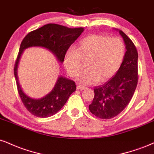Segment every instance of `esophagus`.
Masks as SVG:
<instances>
[{"label":"esophagus","instance_id":"1","mask_svg":"<svg viewBox=\"0 0 154 154\" xmlns=\"http://www.w3.org/2000/svg\"><path fill=\"white\" fill-rule=\"evenodd\" d=\"M77 88L78 90H80V91H82V90L86 89V87H85V86H82V85H77Z\"/></svg>","mask_w":154,"mask_h":154}]
</instances>
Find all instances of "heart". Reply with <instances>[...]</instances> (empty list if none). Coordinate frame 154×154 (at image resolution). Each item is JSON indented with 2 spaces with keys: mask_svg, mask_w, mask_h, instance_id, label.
Masks as SVG:
<instances>
[{
  "mask_svg": "<svg viewBox=\"0 0 154 154\" xmlns=\"http://www.w3.org/2000/svg\"><path fill=\"white\" fill-rule=\"evenodd\" d=\"M125 53V45L119 37L91 35L81 40L75 48L66 51L63 65L67 73L76 77L84 66L82 60L88 59V69L80 74L79 81L83 84H92L115 75L123 62Z\"/></svg>",
  "mask_w": 154,
  "mask_h": 154,
  "instance_id": "obj_1",
  "label": "heart"
}]
</instances>
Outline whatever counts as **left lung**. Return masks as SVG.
Returning a JSON list of instances; mask_svg holds the SVG:
<instances>
[{"label":"left lung","mask_w":154,"mask_h":154,"mask_svg":"<svg viewBox=\"0 0 154 154\" xmlns=\"http://www.w3.org/2000/svg\"><path fill=\"white\" fill-rule=\"evenodd\" d=\"M127 51L119 69L108 82L94 88V98L89 109L97 117L109 119L115 117L130 103L133 96L138 80L137 72V51L128 38L122 30Z\"/></svg>","instance_id":"1"}]
</instances>
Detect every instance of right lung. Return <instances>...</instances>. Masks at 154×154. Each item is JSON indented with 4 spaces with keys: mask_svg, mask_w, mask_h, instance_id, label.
Listing matches in <instances>:
<instances>
[{
    "mask_svg": "<svg viewBox=\"0 0 154 154\" xmlns=\"http://www.w3.org/2000/svg\"><path fill=\"white\" fill-rule=\"evenodd\" d=\"M83 31L82 27L69 28L57 24H48L29 32L23 39L14 72L21 100L26 109L34 116L46 118L56 114L66 103L70 95L75 91L76 85L73 80L60 76L54 89L48 94L40 99L30 98L23 92L19 83L17 68L21 54L27 48L43 47L52 52L58 61L62 63L67 50Z\"/></svg>",
    "mask_w": 154,
    "mask_h": 154,
    "instance_id": "right-lung-1",
    "label": "right lung"
}]
</instances>
